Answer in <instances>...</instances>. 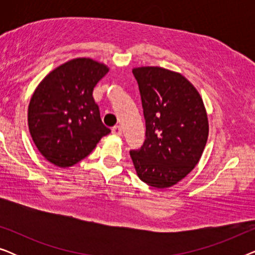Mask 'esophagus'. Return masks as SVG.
Instances as JSON below:
<instances>
[{"label": "esophagus", "mask_w": 255, "mask_h": 255, "mask_svg": "<svg viewBox=\"0 0 255 255\" xmlns=\"http://www.w3.org/2000/svg\"><path fill=\"white\" fill-rule=\"evenodd\" d=\"M113 133L116 134V135H121L122 134V128L120 125H115L113 128Z\"/></svg>", "instance_id": "esophagus-1"}]
</instances>
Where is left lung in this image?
I'll return each mask as SVG.
<instances>
[{
  "label": "left lung",
  "instance_id": "8db88e82",
  "mask_svg": "<svg viewBox=\"0 0 255 255\" xmlns=\"http://www.w3.org/2000/svg\"><path fill=\"white\" fill-rule=\"evenodd\" d=\"M132 73L146 123L144 144L130 151L135 172L148 186L172 187L195 168L204 151L209 123L203 100L180 73L153 66Z\"/></svg>",
  "mask_w": 255,
  "mask_h": 255
}]
</instances>
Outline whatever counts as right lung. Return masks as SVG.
<instances>
[{"mask_svg": "<svg viewBox=\"0 0 255 255\" xmlns=\"http://www.w3.org/2000/svg\"><path fill=\"white\" fill-rule=\"evenodd\" d=\"M109 68L89 58H76L45 76L27 109L34 145L47 161L71 167L85 159L110 133L102 123L94 87Z\"/></svg>", "mask_w": 255, "mask_h": 255, "instance_id": "obj_1", "label": "right lung"}]
</instances>
